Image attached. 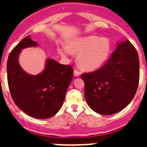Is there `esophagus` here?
<instances>
[{
	"mask_svg": "<svg viewBox=\"0 0 147 147\" xmlns=\"http://www.w3.org/2000/svg\"><path fill=\"white\" fill-rule=\"evenodd\" d=\"M80 75H81L80 71H78L77 69H75V70H74V76H76V77H78V76H79Z\"/></svg>",
	"mask_w": 147,
	"mask_h": 147,
	"instance_id": "1",
	"label": "esophagus"
}]
</instances>
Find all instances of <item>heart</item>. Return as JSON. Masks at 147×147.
Returning a JSON list of instances; mask_svg holds the SVG:
<instances>
[{
    "mask_svg": "<svg viewBox=\"0 0 147 147\" xmlns=\"http://www.w3.org/2000/svg\"><path fill=\"white\" fill-rule=\"evenodd\" d=\"M69 51L78 55L77 64L81 69L92 71L99 69L107 61L111 52V42L107 38L88 36L69 42L68 49H59V53L66 56Z\"/></svg>",
    "mask_w": 147,
    "mask_h": 147,
    "instance_id": "heart-1",
    "label": "heart"
}]
</instances>
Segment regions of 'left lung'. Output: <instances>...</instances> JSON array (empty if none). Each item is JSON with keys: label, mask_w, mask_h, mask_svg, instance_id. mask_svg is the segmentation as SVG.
<instances>
[{"label": "left lung", "mask_w": 147, "mask_h": 147, "mask_svg": "<svg viewBox=\"0 0 147 147\" xmlns=\"http://www.w3.org/2000/svg\"><path fill=\"white\" fill-rule=\"evenodd\" d=\"M139 78L140 61L136 49L129 40L117 43L101 68L82 75L88 105L102 115L120 111L133 100Z\"/></svg>", "instance_id": "1"}]
</instances>
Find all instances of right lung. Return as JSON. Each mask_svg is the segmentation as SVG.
<instances>
[{"mask_svg": "<svg viewBox=\"0 0 147 147\" xmlns=\"http://www.w3.org/2000/svg\"><path fill=\"white\" fill-rule=\"evenodd\" d=\"M36 46L37 42L27 36L10 52L7 63V82L11 97L20 109L35 118L47 119L62 107L73 78V69L48 59L41 73L27 74L20 65L18 57L23 49Z\"/></svg>", "mask_w": 147, "mask_h": 147, "instance_id": "obj_1", "label": "right lung"}]
</instances>
